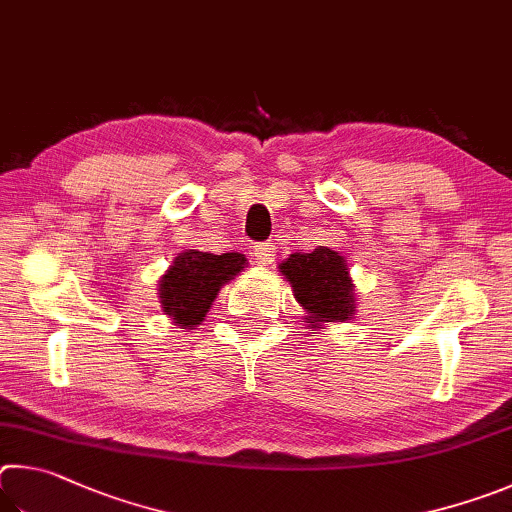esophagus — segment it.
I'll return each mask as SVG.
<instances>
[{"label":"esophagus","mask_w":512,"mask_h":512,"mask_svg":"<svg viewBox=\"0 0 512 512\" xmlns=\"http://www.w3.org/2000/svg\"><path fill=\"white\" fill-rule=\"evenodd\" d=\"M251 254H254V261H256L258 265L267 267V265L274 263L276 247H274V242H261V245L254 247V251H251Z\"/></svg>","instance_id":"1"}]
</instances>
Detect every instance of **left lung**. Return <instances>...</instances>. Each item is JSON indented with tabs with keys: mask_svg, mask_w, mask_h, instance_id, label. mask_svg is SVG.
Returning <instances> with one entry per match:
<instances>
[{
	"mask_svg": "<svg viewBox=\"0 0 512 512\" xmlns=\"http://www.w3.org/2000/svg\"><path fill=\"white\" fill-rule=\"evenodd\" d=\"M279 272L290 281L294 299L306 310L310 328L328 321H348L355 315V285L348 274L344 256L328 247H317L310 254L297 251L279 265Z\"/></svg>",
	"mask_w": 512,
	"mask_h": 512,
	"instance_id": "8db88e82",
	"label": "left lung"
}]
</instances>
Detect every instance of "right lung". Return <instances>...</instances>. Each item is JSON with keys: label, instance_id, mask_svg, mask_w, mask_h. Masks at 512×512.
<instances>
[{"label": "right lung", "instance_id": "obj_1", "mask_svg": "<svg viewBox=\"0 0 512 512\" xmlns=\"http://www.w3.org/2000/svg\"><path fill=\"white\" fill-rule=\"evenodd\" d=\"M247 265L245 254H209L186 249L159 279V303L164 315L179 328L200 326L224 283Z\"/></svg>", "mask_w": 512, "mask_h": 512}]
</instances>
